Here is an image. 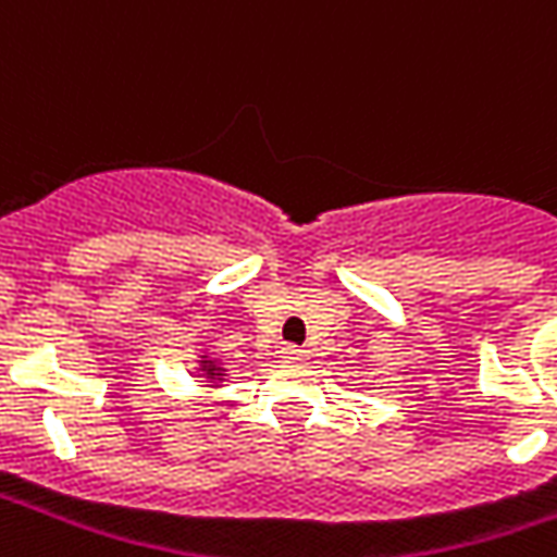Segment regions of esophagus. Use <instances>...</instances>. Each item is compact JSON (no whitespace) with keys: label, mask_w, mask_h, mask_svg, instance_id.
Instances as JSON below:
<instances>
[{"label":"esophagus","mask_w":557,"mask_h":557,"mask_svg":"<svg viewBox=\"0 0 557 557\" xmlns=\"http://www.w3.org/2000/svg\"><path fill=\"white\" fill-rule=\"evenodd\" d=\"M283 358H286V361H304L307 351L298 349V346H283Z\"/></svg>","instance_id":"esophagus-1"}]
</instances>
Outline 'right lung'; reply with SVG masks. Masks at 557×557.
Masks as SVG:
<instances>
[{"instance_id": "add662e5", "label": "right lung", "mask_w": 557, "mask_h": 557, "mask_svg": "<svg viewBox=\"0 0 557 557\" xmlns=\"http://www.w3.org/2000/svg\"><path fill=\"white\" fill-rule=\"evenodd\" d=\"M202 363V373L208 375V379H220L223 375V370L218 367V361H199Z\"/></svg>"}]
</instances>
